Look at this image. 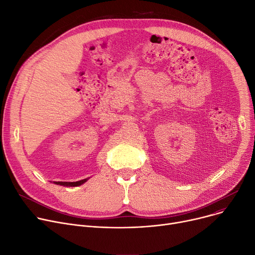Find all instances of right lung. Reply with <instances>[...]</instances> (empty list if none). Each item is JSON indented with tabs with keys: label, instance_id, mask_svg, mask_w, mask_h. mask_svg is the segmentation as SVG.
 I'll list each match as a JSON object with an SVG mask.
<instances>
[{
	"label": "right lung",
	"instance_id": "obj_1",
	"mask_svg": "<svg viewBox=\"0 0 255 255\" xmlns=\"http://www.w3.org/2000/svg\"><path fill=\"white\" fill-rule=\"evenodd\" d=\"M87 181H88V179H84V180H80V181H77V182H55V184L63 185V186H69V187H76V186L84 184Z\"/></svg>",
	"mask_w": 255,
	"mask_h": 255
}]
</instances>
